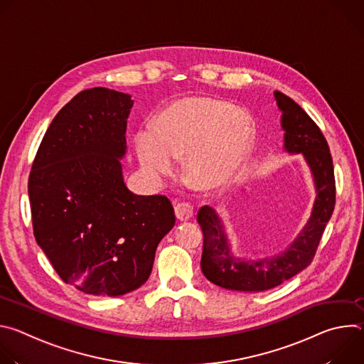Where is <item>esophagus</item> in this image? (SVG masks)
I'll use <instances>...</instances> for the list:
<instances>
[{
    "label": "esophagus",
    "instance_id": "obj_1",
    "mask_svg": "<svg viewBox=\"0 0 364 364\" xmlns=\"http://www.w3.org/2000/svg\"><path fill=\"white\" fill-rule=\"evenodd\" d=\"M174 212H176L177 219L181 220V222L191 219L193 215H194V209H193V205L190 203H178L174 207Z\"/></svg>",
    "mask_w": 364,
    "mask_h": 364
}]
</instances>
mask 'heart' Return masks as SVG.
Returning a JSON list of instances; mask_svg holds the SVG:
<instances>
[{"label": "heart", "instance_id": "1", "mask_svg": "<svg viewBox=\"0 0 364 364\" xmlns=\"http://www.w3.org/2000/svg\"><path fill=\"white\" fill-rule=\"evenodd\" d=\"M253 141L247 112L207 96L174 102L154 122L138 131L135 144L144 168L155 177L168 176L174 159H184L186 177L203 187L229 181L245 163Z\"/></svg>", "mask_w": 364, "mask_h": 364}]
</instances>
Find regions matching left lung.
I'll return each mask as SVG.
<instances>
[{
	"label": "left lung",
	"instance_id": "1",
	"mask_svg": "<svg viewBox=\"0 0 364 364\" xmlns=\"http://www.w3.org/2000/svg\"><path fill=\"white\" fill-rule=\"evenodd\" d=\"M275 99L282 111L285 149L304 154L314 176L317 198L311 219L288 250L261 261L235 257L218 215L209 205H203L197 213L204 237L200 267L207 279L226 289L267 291L306 268L313 262L336 205L334 167L324 134L289 96L275 92Z\"/></svg>",
	"mask_w": 364,
	"mask_h": 364
}]
</instances>
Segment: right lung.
I'll use <instances>...</instances> for the list:
<instances>
[{
	"mask_svg": "<svg viewBox=\"0 0 364 364\" xmlns=\"http://www.w3.org/2000/svg\"><path fill=\"white\" fill-rule=\"evenodd\" d=\"M132 103L107 87L79 92L51 121L28 176L37 243L59 277L89 295L139 288L176 223L166 196H138L124 183Z\"/></svg>",
	"mask_w": 364,
	"mask_h": 364,
	"instance_id": "add662e5",
	"label": "right lung"
}]
</instances>
